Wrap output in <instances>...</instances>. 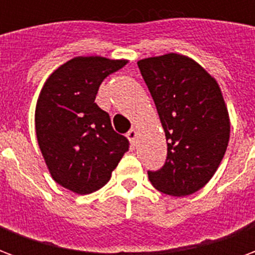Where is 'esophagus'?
<instances>
[{"mask_svg": "<svg viewBox=\"0 0 255 255\" xmlns=\"http://www.w3.org/2000/svg\"><path fill=\"white\" fill-rule=\"evenodd\" d=\"M127 138L128 140L131 142V146H135V143H136V139H138V131H136V129H131V131H128Z\"/></svg>", "mask_w": 255, "mask_h": 255, "instance_id": "obj_1", "label": "esophagus"}]
</instances>
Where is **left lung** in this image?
Instances as JSON below:
<instances>
[{
  "instance_id": "left-lung-1",
  "label": "left lung",
  "mask_w": 255,
  "mask_h": 255,
  "mask_svg": "<svg viewBox=\"0 0 255 255\" xmlns=\"http://www.w3.org/2000/svg\"><path fill=\"white\" fill-rule=\"evenodd\" d=\"M165 132L168 154L150 183L172 197H186L213 177L230 142L228 109L219 83L192 58L168 53L139 60Z\"/></svg>"
}]
</instances>
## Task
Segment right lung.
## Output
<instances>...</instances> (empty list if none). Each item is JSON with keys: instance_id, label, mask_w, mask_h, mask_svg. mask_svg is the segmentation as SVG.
<instances>
[{"instance_id": "1", "label": "right lung", "mask_w": 255, "mask_h": 255, "mask_svg": "<svg viewBox=\"0 0 255 255\" xmlns=\"http://www.w3.org/2000/svg\"><path fill=\"white\" fill-rule=\"evenodd\" d=\"M128 60L75 57L46 79L35 108L39 149L53 180L75 194H90L109 182L127 153L126 136L95 104L101 83Z\"/></svg>"}]
</instances>
